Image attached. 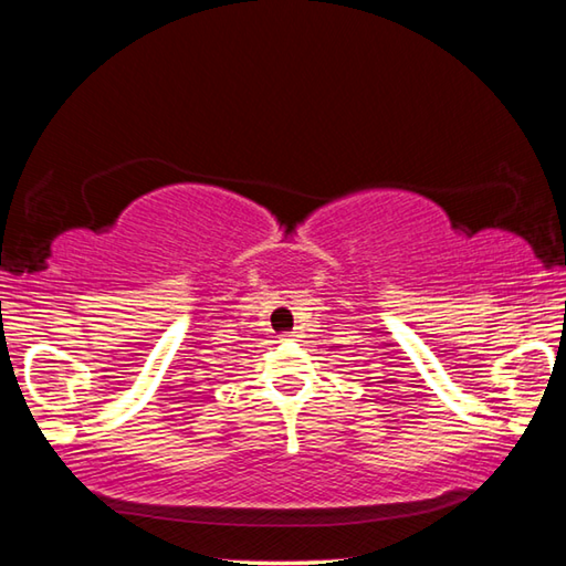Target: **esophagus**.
Instances as JSON below:
<instances>
[{
	"label": "esophagus",
	"mask_w": 566,
	"mask_h": 566,
	"mask_svg": "<svg viewBox=\"0 0 566 566\" xmlns=\"http://www.w3.org/2000/svg\"><path fill=\"white\" fill-rule=\"evenodd\" d=\"M300 337H302V334L296 332V329H294V332H286V334H282V339H284V342H294V339H300Z\"/></svg>",
	"instance_id": "obj_1"
}]
</instances>
